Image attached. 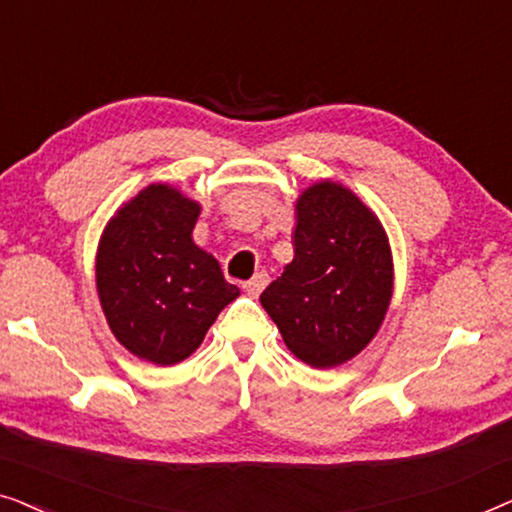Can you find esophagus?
Instances as JSON below:
<instances>
[{
    "label": "esophagus",
    "mask_w": 512,
    "mask_h": 512,
    "mask_svg": "<svg viewBox=\"0 0 512 512\" xmlns=\"http://www.w3.org/2000/svg\"><path fill=\"white\" fill-rule=\"evenodd\" d=\"M265 284H268V275H265V272H256V275L251 277L249 282H244V291H247L249 296L256 298L258 293L265 289Z\"/></svg>",
    "instance_id": "34e87169"
}]
</instances>
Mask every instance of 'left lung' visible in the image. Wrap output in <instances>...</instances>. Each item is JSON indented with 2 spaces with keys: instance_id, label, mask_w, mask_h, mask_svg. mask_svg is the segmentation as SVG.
<instances>
[{
  "instance_id": "left-lung-1",
  "label": "left lung",
  "mask_w": 512,
  "mask_h": 512,
  "mask_svg": "<svg viewBox=\"0 0 512 512\" xmlns=\"http://www.w3.org/2000/svg\"><path fill=\"white\" fill-rule=\"evenodd\" d=\"M391 291L394 263L380 219L335 181L303 191L293 261L261 293L286 347L312 368L354 359L380 331Z\"/></svg>"
}]
</instances>
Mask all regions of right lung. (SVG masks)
Instances as JSON below:
<instances>
[{"label":"right lung","mask_w":512,"mask_h":512,"mask_svg":"<svg viewBox=\"0 0 512 512\" xmlns=\"http://www.w3.org/2000/svg\"><path fill=\"white\" fill-rule=\"evenodd\" d=\"M198 216V202L177 188L149 184L118 209L97 247V296L111 333L156 366L188 359L240 296L193 242Z\"/></svg>","instance_id":"right-lung-1"}]
</instances>
